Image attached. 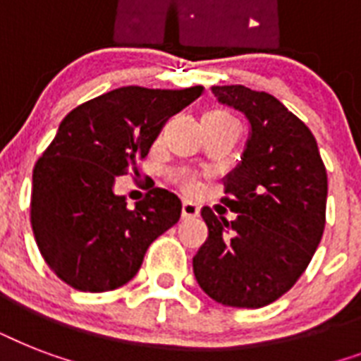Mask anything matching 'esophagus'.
<instances>
[{
	"instance_id": "obj_1",
	"label": "esophagus",
	"mask_w": 361,
	"mask_h": 361,
	"mask_svg": "<svg viewBox=\"0 0 361 361\" xmlns=\"http://www.w3.org/2000/svg\"><path fill=\"white\" fill-rule=\"evenodd\" d=\"M198 214H200V209H198L197 204L183 200V204H181V217L183 219H195V217H198Z\"/></svg>"
}]
</instances>
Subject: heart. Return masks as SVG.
<instances>
[{
    "label": "heart",
    "mask_w": 361,
    "mask_h": 361,
    "mask_svg": "<svg viewBox=\"0 0 361 361\" xmlns=\"http://www.w3.org/2000/svg\"><path fill=\"white\" fill-rule=\"evenodd\" d=\"M204 118H232L228 112H225V110H209L208 114L204 116ZM174 181L176 183H180V187L183 189V191L191 192L192 189H195V178H192L189 172H183V170H180V172H176L174 174Z\"/></svg>",
    "instance_id": "heart-1"
}]
</instances>
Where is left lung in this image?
Segmentation results:
<instances>
[{"label":"left lung","mask_w":361,"mask_h":361,"mask_svg":"<svg viewBox=\"0 0 361 361\" xmlns=\"http://www.w3.org/2000/svg\"><path fill=\"white\" fill-rule=\"evenodd\" d=\"M212 92L247 116L251 136L221 198L238 217L202 209L209 234L192 271L215 302L258 309L290 290L311 262L324 234L328 176L313 133L274 95L245 86Z\"/></svg>","instance_id":"obj_1"}]
</instances>
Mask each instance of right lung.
<instances>
[{"label":"right lung","instance_id":"right-lung-1","mask_svg":"<svg viewBox=\"0 0 361 361\" xmlns=\"http://www.w3.org/2000/svg\"><path fill=\"white\" fill-rule=\"evenodd\" d=\"M202 92L120 87L59 123L33 169L31 226L44 262L63 283L82 292L114 290L135 277L152 241L180 221L174 192L152 187L130 209L114 183L146 157L170 116Z\"/></svg>","mask_w":361,"mask_h":361}]
</instances>
